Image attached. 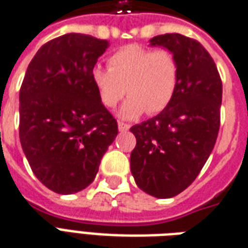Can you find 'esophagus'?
<instances>
[{"mask_svg":"<svg viewBox=\"0 0 248 248\" xmlns=\"http://www.w3.org/2000/svg\"><path fill=\"white\" fill-rule=\"evenodd\" d=\"M118 129L119 131H127L130 129V124H124V122H118Z\"/></svg>","mask_w":248,"mask_h":248,"instance_id":"esophagus-1","label":"esophagus"}]
</instances>
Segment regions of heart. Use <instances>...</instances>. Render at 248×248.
Instances as JSON below:
<instances>
[{
  "mask_svg": "<svg viewBox=\"0 0 248 248\" xmlns=\"http://www.w3.org/2000/svg\"><path fill=\"white\" fill-rule=\"evenodd\" d=\"M108 67L94 66L92 82L105 108H115L129 94L119 110L124 119L138 118L145 111L150 115L163 111L179 83V63L169 50L124 46L108 57Z\"/></svg>",
  "mask_w": 248,
  "mask_h": 248,
  "instance_id": "b5f03b06",
  "label": "heart"
}]
</instances>
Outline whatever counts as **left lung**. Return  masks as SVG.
I'll return each instance as SVG.
<instances>
[{"label":"left lung","mask_w":248,"mask_h":248,"mask_svg":"<svg viewBox=\"0 0 248 248\" xmlns=\"http://www.w3.org/2000/svg\"><path fill=\"white\" fill-rule=\"evenodd\" d=\"M150 45L177 57L179 83L163 111L130 129L137 138L130 169L140 190L165 199L186 190L213 151L220 126L222 81L197 40L167 33L151 38Z\"/></svg>","instance_id":"left-lung-1"}]
</instances>
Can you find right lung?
Listing matches in <instances>:
<instances>
[{"label": "right lung", "mask_w": 248, "mask_h": 248, "mask_svg": "<svg viewBox=\"0 0 248 248\" xmlns=\"http://www.w3.org/2000/svg\"><path fill=\"white\" fill-rule=\"evenodd\" d=\"M108 45L79 33L57 37L35 53L21 85V146L35 177L57 194L86 188L118 134L92 82Z\"/></svg>", "instance_id": "1"}]
</instances>
